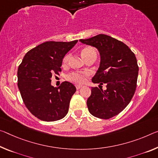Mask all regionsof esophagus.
<instances>
[{
    "instance_id": "esophagus-1",
    "label": "esophagus",
    "mask_w": 158,
    "mask_h": 158,
    "mask_svg": "<svg viewBox=\"0 0 158 158\" xmlns=\"http://www.w3.org/2000/svg\"><path fill=\"white\" fill-rule=\"evenodd\" d=\"M81 87H82L81 85H77V86H76V89H77V90H78V89H79L80 88H81Z\"/></svg>"
}]
</instances>
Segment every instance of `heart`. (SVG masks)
<instances>
[{"label":"heart","mask_w":158,"mask_h":158,"mask_svg":"<svg viewBox=\"0 0 158 158\" xmlns=\"http://www.w3.org/2000/svg\"><path fill=\"white\" fill-rule=\"evenodd\" d=\"M81 55L84 57V59L86 60L91 56H96V51L94 48L86 47L81 51ZM70 54L66 55L63 58L62 63L64 64H67L68 62ZM89 74L88 72H72V73L69 74L67 76V79L69 81L74 82V83H83V82L86 81V77H88Z\"/></svg>","instance_id":"obj_1"}]
</instances>
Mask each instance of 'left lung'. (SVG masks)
I'll use <instances>...</instances> for the list:
<instances>
[{
    "label": "left lung",
    "instance_id": "8db88e82",
    "mask_svg": "<svg viewBox=\"0 0 158 158\" xmlns=\"http://www.w3.org/2000/svg\"><path fill=\"white\" fill-rule=\"evenodd\" d=\"M79 41L99 51L101 62L92 81L107 85L106 90L92 87L86 102L89 111L100 119L116 116L128 106L136 91L139 66L135 54L123 42L106 34Z\"/></svg>",
    "mask_w": 158,
    "mask_h": 158
}]
</instances>
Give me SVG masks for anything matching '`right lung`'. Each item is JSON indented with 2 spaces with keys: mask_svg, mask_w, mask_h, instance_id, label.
<instances>
[{
  "mask_svg": "<svg viewBox=\"0 0 158 158\" xmlns=\"http://www.w3.org/2000/svg\"><path fill=\"white\" fill-rule=\"evenodd\" d=\"M78 40L46 41L30 50L17 70V85L25 106L37 118L54 122L66 116L76 87L64 81L51 86L54 73L61 72L62 59Z\"/></svg>",
  "mask_w": 158,
  "mask_h": 158,
  "instance_id": "add662e5",
  "label": "right lung"
}]
</instances>
